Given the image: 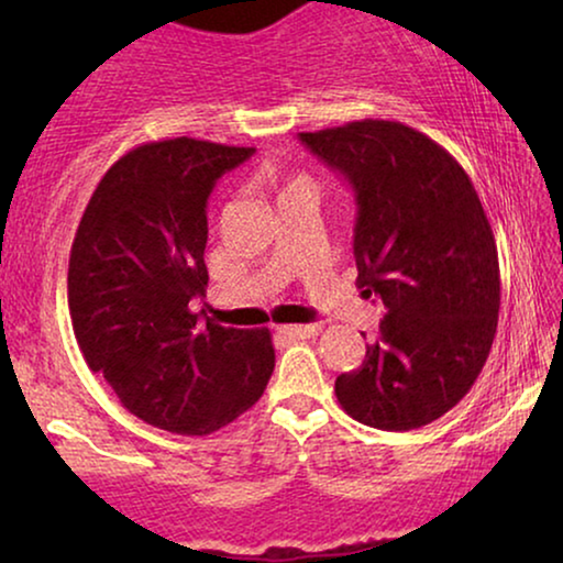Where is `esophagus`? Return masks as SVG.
Instances as JSON below:
<instances>
[{"mask_svg":"<svg viewBox=\"0 0 563 563\" xmlns=\"http://www.w3.org/2000/svg\"><path fill=\"white\" fill-rule=\"evenodd\" d=\"M276 333H279L284 341H302V338L318 333V325H282L276 328Z\"/></svg>","mask_w":563,"mask_h":563,"instance_id":"esophagus-1","label":"esophagus"}]
</instances>
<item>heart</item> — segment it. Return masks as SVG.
I'll list each match as a JSON object with an SVG mask.
<instances>
[{"instance_id": "heart-1", "label": "heart", "mask_w": 563, "mask_h": 563, "mask_svg": "<svg viewBox=\"0 0 563 563\" xmlns=\"http://www.w3.org/2000/svg\"><path fill=\"white\" fill-rule=\"evenodd\" d=\"M291 187H310V181H307L305 176H291V179L287 181V187H284V189H291Z\"/></svg>"}]
</instances>
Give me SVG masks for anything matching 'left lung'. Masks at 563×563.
<instances>
[{
	"label": "left lung",
	"mask_w": 563,
	"mask_h": 563,
	"mask_svg": "<svg viewBox=\"0 0 563 563\" xmlns=\"http://www.w3.org/2000/svg\"><path fill=\"white\" fill-rule=\"evenodd\" d=\"M299 141L356 191V284L387 307L364 364L335 379L338 402L379 430L428 426L466 397L497 333V243L479 195L449 151L402 122Z\"/></svg>",
	"instance_id": "left-lung-1"
}]
</instances>
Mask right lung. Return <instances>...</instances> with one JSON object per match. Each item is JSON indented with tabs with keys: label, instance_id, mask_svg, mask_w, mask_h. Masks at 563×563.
I'll return each mask as SVG.
<instances>
[{
	"label": "right lung",
	"instance_id": "add662e5",
	"mask_svg": "<svg viewBox=\"0 0 563 563\" xmlns=\"http://www.w3.org/2000/svg\"><path fill=\"white\" fill-rule=\"evenodd\" d=\"M256 148L197 137L143 143L99 179L68 258V312L89 368L135 418L210 435L264 395L268 328L197 325L207 289V197Z\"/></svg>",
	"mask_w": 563,
	"mask_h": 563
}]
</instances>
